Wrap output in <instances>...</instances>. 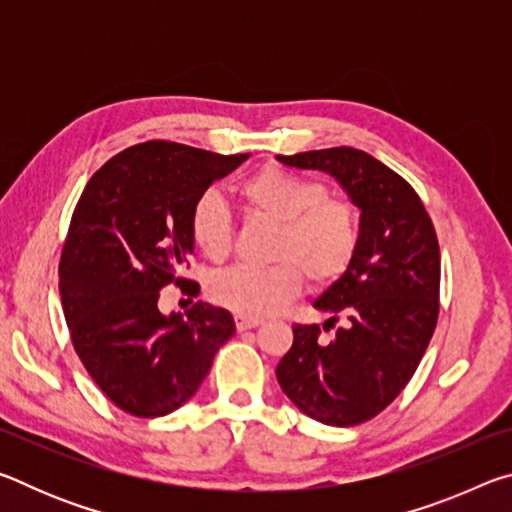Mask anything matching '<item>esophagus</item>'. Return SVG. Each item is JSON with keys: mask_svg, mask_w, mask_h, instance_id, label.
Returning a JSON list of instances; mask_svg holds the SVG:
<instances>
[{"mask_svg": "<svg viewBox=\"0 0 512 512\" xmlns=\"http://www.w3.org/2000/svg\"><path fill=\"white\" fill-rule=\"evenodd\" d=\"M235 325L239 332H246V329H253L262 325V320L259 318H248V316H235Z\"/></svg>", "mask_w": 512, "mask_h": 512, "instance_id": "1", "label": "esophagus"}]
</instances>
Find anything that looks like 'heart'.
<instances>
[{
  "mask_svg": "<svg viewBox=\"0 0 512 512\" xmlns=\"http://www.w3.org/2000/svg\"><path fill=\"white\" fill-rule=\"evenodd\" d=\"M239 198L246 212L277 225L268 268H230L210 280V298L232 314L264 318L300 293L302 277L314 287H329L350 271L361 246V219L348 198L329 196L316 178L277 164H264L241 180ZM196 248L223 262L230 255L235 225L219 194L196 198L189 214Z\"/></svg>",
  "mask_w": 512,
  "mask_h": 512,
  "instance_id": "b5f03b06",
  "label": "heart"
}]
</instances>
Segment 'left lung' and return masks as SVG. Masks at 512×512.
<instances>
[{
    "mask_svg": "<svg viewBox=\"0 0 512 512\" xmlns=\"http://www.w3.org/2000/svg\"><path fill=\"white\" fill-rule=\"evenodd\" d=\"M287 167L327 171L361 210V246L350 271L314 307L341 318L334 339L293 325L277 381L302 413L332 427L375 418L409 384L440 309V248L420 196L406 180L352 146L277 155Z\"/></svg>",
    "mask_w": 512,
    "mask_h": 512,
    "instance_id": "8db88e82",
    "label": "left lung"
}]
</instances>
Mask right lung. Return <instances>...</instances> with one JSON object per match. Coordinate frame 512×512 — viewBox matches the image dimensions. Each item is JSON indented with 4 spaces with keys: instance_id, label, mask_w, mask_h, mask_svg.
Instances as JSON below:
<instances>
[{
    "instance_id": "1",
    "label": "right lung",
    "mask_w": 512,
    "mask_h": 512,
    "mask_svg": "<svg viewBox=\"0 0 512 512\" xmlns=\"http://www.w3.org/2000/svg\"><path fill=\"white\" fill-rule=\"evenodd\" d=\"M248 153L221 155L151 140L128 146L88 180L60 253L63 314L74 350L103 395L135 418H160L192 397L235 334L230 311L205 302L164 316L160 291L194 253L189 214Z\"/></svg>"
}]
</instances>
